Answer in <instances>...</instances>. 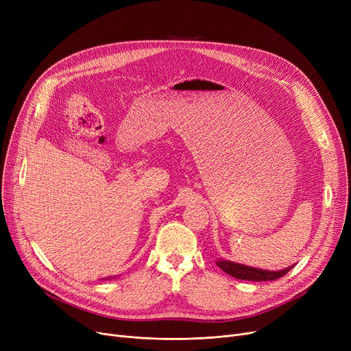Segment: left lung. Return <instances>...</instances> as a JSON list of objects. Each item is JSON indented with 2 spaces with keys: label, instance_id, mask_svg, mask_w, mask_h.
Wrapping results in <instances>:
<instances>
[{
  "label": "left lung",
  "instance_id": "left-lung-1",
  "mask_svg": "<svg viewBox=\"0 0 351 351\" xmlns=\"http://www.w3.org/2000/svg\"><path fill=\"white\" fill-rule=\"evenodd\" d=\"M216 265L222 269L225 273H228L232 278L241 279V280H249V282H270L276 280L283 276L293 267H286L282 270H263L246 265H241L236 262H230L226 259L216 261Z\"/></svg>",
  "mask_w": 351,
  "mask_h": 351
}]
</instances>
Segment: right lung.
Returning <instances> with one entry per match:
<instances>
[{
    "label": "right lung",
    "instance_id": "1",
    "mask_svg": "<svg viewBox=\"0 0 351 351\" xmlns=\"http://www.w3.org/2000/svg\"><path fill=\"white\" fill-rule=\"evenodd\" d=\"M110 279H114V278H110ZM104 280H106V279H104Z\"/></svg>",
    "mask_w": 351,
    "mask_h": 351
}]
</instances>
